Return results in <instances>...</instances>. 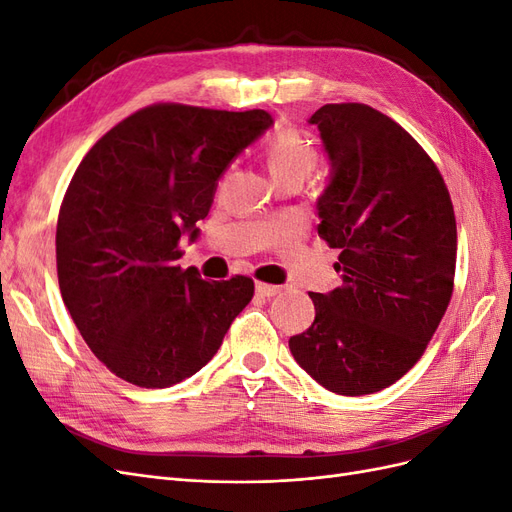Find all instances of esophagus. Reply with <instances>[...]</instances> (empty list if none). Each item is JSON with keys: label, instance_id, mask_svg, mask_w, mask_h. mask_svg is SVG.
Listing matches in <instances>:
<instances>
[{"label": "esophagus", "instance_id": "34e87169", "mask_svg": "<svg viewBox=\"0 0 512 512\" xmlns=\"http://www.w3.org/2000/svg\"><path fill=\"white\" fill-rule=\"evenodd\" d=\"M256 292L260 294V297H275V294L280 292V286H273V284L258 282V284H256Z\"/></svg>", "mask_w": 512, "mask_h": 512}]
</instances>
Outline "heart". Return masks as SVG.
<instances>
[{
  "label": "heart",
  "mask_w": 512,
  "mask_h": 512,
  "mask_svg": "<svg viewBox=\"0 0 512 512\" xmlns=\"http://www.w3.org/2000/svg\"><path fill=\"white\" fill-rule=\"evenodd\" d=\"M262 160H265L271 177L277 183L303 181L318 166L316 147L294 130L275 132L262 147Z\"/></svg>",
  "instance_id": "heart-1"
}]
</instances>
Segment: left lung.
<instances>
[{
	"mask_svg": "<svg viewBox=\"0 0 512 512\" xmlns=\"http://www.w3.org/2000/svg\"><path fill=\"white\" fill-rule=\"evenodd\" d=\"M309 123L331 160L318 235L342 252L344 284L309 294L316 318L288 346L324 389L378 393L421 359L451 303V194L425 149L376 108L324 104Z\"/></svg>",
	"mask_w": 512,
	"mask_h": 512,
	"instance_id": "left-lung-1",
	"label": "left lung"
}]
</instances>
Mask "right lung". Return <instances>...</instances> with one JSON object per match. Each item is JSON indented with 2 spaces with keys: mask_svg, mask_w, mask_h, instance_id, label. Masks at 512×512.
<instances>
[{
  "mask_svg": "<svg viewBox=\"0 0 512 512\" xmlns=\"http://www.w3.org/2000/svg\"><path fill=\"white\" fill-rule=\"evenodd\" d=\"M273 123L267 111L151 104L87 151L57 220L61 299L115 376L166 389L203 369L254 282L200 280L179 241L198 237L228 164Z\"/></svg>",
  "mask_w": 512,
  "mask_h": 512,
  "instance_id": "1",
  "label": "right lung"
}]
</instances>
